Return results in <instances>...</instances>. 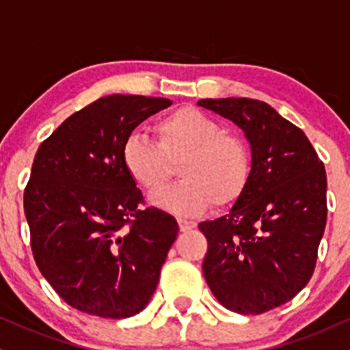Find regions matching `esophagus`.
I'll return each mask as SVG.
<instances>
[{
	"label": "esophagus",
	"mask_w": 350,
	"mask_h": 350,
	"mask_svg": "<svg viewBox=\"0 0 350 350\" xmlns=\"http://www.w3.org/2000/svg\"><path fill=\"white\" fill-rule=\"evenodd\" d=\"M178 223H179V229L183 232L190 231V229H193V228L197 226V224L193 223V221H189V219H184V218H178Z\"/></svg>",
	"instance_id": "34e87169"
}]
</instances>
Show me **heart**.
Segmentation results:
<instances>
[{
  "label": "heart",
  "instance_id": "1",
  "mask_svg": "<svg viewBox=\"0 0 350 350\" xmlns=\"http://www.w3.org/2000/svg\"><path fill=\"white\" fill-rule=\"evenodd\" d=\"M157 144L140 134L124 140L122 163L134 183L158 193L178 165L183 179L154 198L176 215H197L215 203L228 206L249 184L252 158L245 140L193 106H183L153 124Z\"/></svg>",
  "mask_w": 350,
  "mask_h": 350
}]
</instances>
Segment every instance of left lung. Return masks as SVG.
<instances>
[{"instance_id": "left-lung-1", "label": "left lung", "mask_w": 350, "mask_h": 350, "mask_svg": "<svg viewBox=\"0 0 350 350\" xmlns=\"http://www.w3.org/2000/svg\"><path fill=\"white\" fill-rule=\"evenodd\" d=\"M231 119L252 148L249 184L228 215L198 224L208 241L203 274L218 302L260 315L310 281L325 232L326 171L307 135L265 101L200 100Z\"/></svg>"}]
</instances>
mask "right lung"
<instances>
[{
  "instance_id": "1",
  "label": "right lung",
  "mask_w": 350,
  "mask_h": 350,
  "mask_svg": "<svg viewBox=\"0 0 350 350\" xmlns=\"http://www.w3.org/2000/svg\"><path fill=\"white\" fill-rule=\"evenodd\" d=\"M167 98L108 95L43 140L24 190L35 263L83 313L129 318L152 299L179 226L145 200L122 163L124 140Z\"/></svg>"
}]
</instances>
